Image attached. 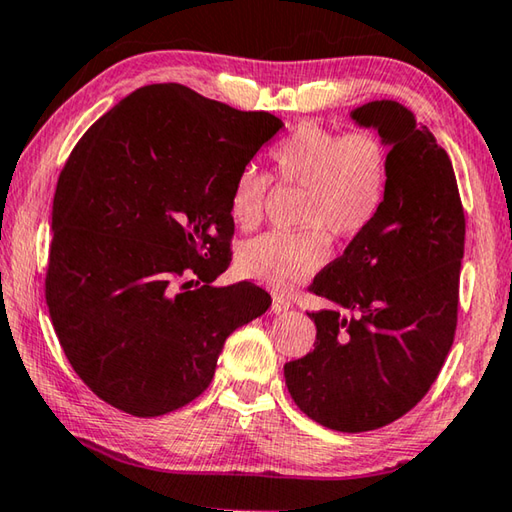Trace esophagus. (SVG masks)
<instances>
[{
	"instance_id": "34e87169",
	"label": "esophagus",
	"mask_w": 512,
	"mask_h": 512,
	"mask_svg": "<svg viewBox=\"0 0 512 512\" xmlns=\"http://www.w3.org/2000/svg\"><path fill=\"white\" fill-rule=\"evenodd\" d=\"M293 307V302L282 296V293H273V305H271V311L273 314H284V311H289Z\"/></svg>"
}]
</instances>
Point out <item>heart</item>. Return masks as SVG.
I'll list each match as a JSON object with an SVG mask.
<instances>
[{"mask_svg": "<svg viewBox=\"0 0 512 512\" xmlns=\"http://www.w3.org/2000/svg\"><path fill=\"white\" fill-rule=\"evenodd\" d=\"M275 176L305 189L300 223L305 232H266L246 241L239 271L271 289H291L314 275L329 257V235L354 239L384 207L391 183V153L370 131L339 133L302 124L271 149ZM271 178L255 164L237 173L230 189V216L239 228L262 221Z\"/></svg>", "mask_w": 512, "mask_h": 512, "instance_id": "1", "label": "heart"}]
</instances>
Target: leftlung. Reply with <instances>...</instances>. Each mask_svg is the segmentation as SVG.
<instances>
[{
  "mask_svg": "<svg viewBox=\"0 0 512 512\" xmlns=\"http://www.w3.org/2000/svg\"><path fill=\"white\" fill-rule=\"evenodd\" d=\"M391 146V183L375 223L320 271L309 291L314 350L284 366L298 409L359 433L402 418L436 381L454 343L465 214L452 160L397 101L352 110Z\"/></svg>",
  "mask_w": 512,
  "mask_h": 512,
  "instance_id": "8db88e82",
  "label": "left lung"
}]
</instances>
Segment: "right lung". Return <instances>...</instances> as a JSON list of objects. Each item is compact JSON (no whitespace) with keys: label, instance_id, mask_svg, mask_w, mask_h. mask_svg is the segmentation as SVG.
<instances>
[{"label":"right lung","instance_id":"obj_1","mask_svg":"<svg viewBox=\"0 0 512 512\" xmlns=\"http://www.w3.org/2000/svg\"><path fill=\"white\" fill-rule=\"evenodd\" d=\"M284 124L178 83L146 85L88 128L60 171L45 298L67 361L115 409L155 418L196 400L223 343L262 316L230 266V189Z\"/></svg>","mask_w":512,"mask_h":512}]
</instances>
